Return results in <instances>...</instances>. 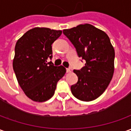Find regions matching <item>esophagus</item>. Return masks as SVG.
<instances>
[{
  "mask_svg": "<svg viewBox=\"0 0 131 131\" xmlns=\"http://www.w3.org/2000/svg\"><path fill=\"white\" fill-rule=\"evenodd\" d=\"M71 71H72V70H71V69L70 68L67 69V73H70V72H71Z\"/></svg>",
  "mask_w": 131,
  "mask_h": 131,
  "instance_id": "1",
  "label": "esophagus"
}]
</instances>
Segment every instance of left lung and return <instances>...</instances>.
Segmentation results:
<instances>
[{
    "label": "left lung",
    "instance_id": "obj_1",
    "mask_svg": "<svg viewBox=\"0 0 131 131\" xmlns=\"http://www.w3.org/2000/svg\"><path fill=\"white\" fill-rule=\"evenodd\" d=\"M63 33L76 48L79 57L85 60L81 70H74L78 82L71 93L80 100L97 99L107 89L114 71V49L106 33L90 24L78 25Z\"/></svg>",
    "mask_w": 131,
    "mask_h": 131
}]
</instances>
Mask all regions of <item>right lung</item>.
<instances>
[{"label": "right lung", "mask_w": 131, "mask_h": 131, "mask_svg": "<svg viewBox=\"0 0 131 131\" xmlns=\"http://www.w3.org/2000/svg\"><path fill=\"white\" fill-rule=\"evenodd\" d=\"M61 30L35 27L25 33L15 45L13 66L19 86L34 102H43L53 96L58 81L66 73L63 66H54L52 44Z\"/></svg>", "instance_id": "add662e5"}]
</instances>
